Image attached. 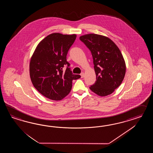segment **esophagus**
<instances>
[{"mask_svg":"<svg viewBox=\"0 0 153 153\" xmlns=\"http://www.w3.org/2000/svg\"><path fill=\"white\" fill-rule=\"evenodd\" d=\"M80 75H81V78H83V77H84V76H85V74H84L83 72H82V73Z\"/></svg>","mask_w":153,"mask_h":153,"instance_id":"esophagus-1","label":"esophagus"}]
</instances>
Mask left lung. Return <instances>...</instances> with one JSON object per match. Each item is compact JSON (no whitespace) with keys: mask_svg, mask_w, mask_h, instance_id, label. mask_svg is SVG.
<instances>
[{"mask_svg":"<svg viewBox=\"0 0 153 153\" xmlns=\"http://www.w3.org/2000/svg\"><path fill=\"white\" fill-rule=\"evenodd\" d=\"M79 39L93 56L97 80L90 90L101 97L111 94L125 76V62L120 50L111 39L102 35L90 33Z\"/></svg>","mask_w":153,"mask_h":153,"instance_id":"left-lung-1","label":"left lung"}]
</instances>
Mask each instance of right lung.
<instances>
[{
  "mask_svg": "<svg viewBox=\"0 0 153 153\" xmlns=\"http://www.w3.org/2000/svg\"><path fill=\"white\" fill-rule=\"evenodd\" d=\"M76 38V35L53 33L39 42L31 56L30 76L35 88L44 97L60 100L70 93L72 81L81 77L74 74L67 54ZM68 67L65 71L62 68Z\"/></svg>",
  "mask_w": 153,
  "mask_h": 153,
  "instance_id": "add662e5",
  "label": "right lung"
}]
</instances>
